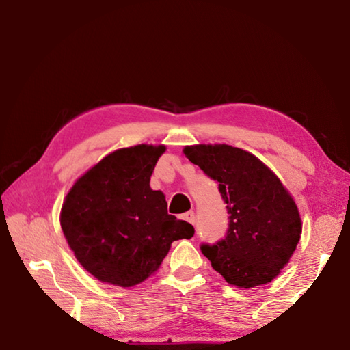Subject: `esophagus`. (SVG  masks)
Instances as JSON below:
<instances>
[{
    "mask_svg": "<svg viewBox=\"0 0 350 350\" xmlns=\"http://www.w3.org/2000/svg\"><path fill=\"white\" fill-rule=\"evenodd\" d=\"M182 218L185 221H188L189 224H194V212L193 211H188V212H185V214L182 215Z\"/></svg>",
    "mask_w": 350,
    "mask_h": 350,
    "instance_id": "34e87169",
    "label": "esophagus"
}]
</instances>
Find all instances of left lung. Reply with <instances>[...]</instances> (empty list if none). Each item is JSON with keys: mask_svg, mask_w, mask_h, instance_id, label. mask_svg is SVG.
Masks as SVG:
<instances>
[{"mask_svg": "<svg viewBox=\"0 0 350 350\" xmlns=\"http://www.w3.org/2000/svg\"><path fill=\"white\" fill-rule=\"evenodd\" d=\"M183 154L218 182L229 229L215 245H202L212 269L238 288L271 282L290 262L302 220L290 191L255 154L228 144L185 146Z\"/></svg>", "mask_w": 350, "mask_h": 350, "instance_id": "obj_1", "label": "left lung"}]
</instances>
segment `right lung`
Instances as JSON below:
<instances>
[{"label":"right lung","mask_w":350,"mask_h":350,"mask_svg":"<svg viewBox=\"0 0 350 350\" xmlns=\"http://www.w3.org/2000/svg\"><path fill=\"white\" fill-rule=\"evenodd\" d=\"M165 146L138 144L103 157L74 182L60 209V226L80 265L122 288L159 269L176 239L194 228L167 212L162 191L150 177Z\"/></svg>","instance_id":"obj_1"}]
</instances>
